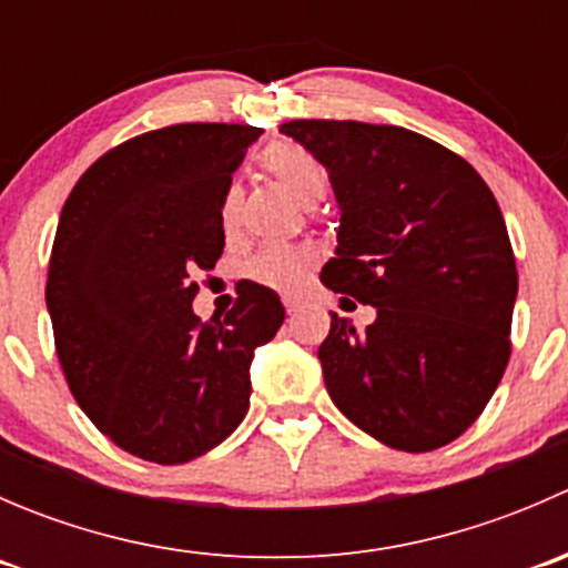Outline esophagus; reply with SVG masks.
Instances as JSON below:
<instances>
[{
    "instance_id": "1",
    "label": "esophagus",
    "mask_w": 568,
    "mask_h": 568,
    "mask_svg": "<svg viewBox=\"0 0 568 568\" xmlns=\"http://www.w3.org/2000/svg\"><path fill=\"white\" fill-rule=\"evenodd\" d=\"M283 305H285V311H288V313H296L302 307V300H300V296H294V294H285Z\"/></svg>"
}]
</instances>
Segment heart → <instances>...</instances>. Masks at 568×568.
Masks as SVG:
<instances>
[{
  "label": "heart",
  "instance_id": "obj_1",
  "mask_svg": "<svg viewBox=\"0 0 568 568\" xmlns=\"http://www.w3.org/2000/svg\"><path fill=\"white\" fill-rule=\"evenodd\" d=\"M263 170L274 178L283 189H288L302 205H316L326 192V173L318 164V159L311 151L294 142H277L266 148L261 156ZM239 203L242 194L236 186L225 192L220 203V225L222 231H236L239 222ZM316 261V252L307 247H291V244H266L250 257L244 274L255 283L266 285L274 291H294L300 288L302 277Z\"/></svg>",
  "mask_w": 568,
  "mask_h": 568
}]
</instances>
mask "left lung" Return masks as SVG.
<instances>
[{"label":"left lung","mask_w":568,"mask_h":568,"mask_svg":"<svg viewBox=\"0 0 568 568\" xmlns=\"http://www.w3.org/2000/svg\"><path fill=\"white\" fill-rule=\"evenodd\" d=\"M280 131L335 189L341 227L321 283L376 307L365 332L332 316L318 346L326 393L387 448L454 443L511 354L517 263L495 194L462 156L400 125L291 120Z\"/></svg>","instance_id":"1"}]
</instances>
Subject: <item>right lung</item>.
<instances>
[{
	"mask_svg": "<svg viewBox=\"0 0 568 568\" xmlns=\"http://www.w3.org/2000/svg\"><path fill=\"white\" fill-rule=\"evenodd\" d=\"M257 125L181 123L104 153L62 205L45 283L73 398L125 454L183 464L250 409L255 348L283 324L252 283L225 318L192 311L197 272L225 247L220 203Z\"/></svg>",
	"mask_w": 568,
	"mask_h": 568,
	"instance_id": "1",
	"label": "right lung"
}]
</instances>
